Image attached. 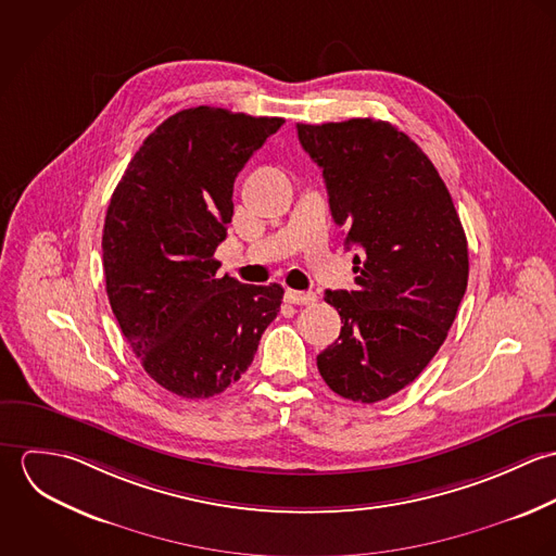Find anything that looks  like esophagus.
<instances>
[{
  "label": "esophagus",
  "mask_w": 556,
  "mask_h": 556,
  "mask_svg": "<svg viewBox=\"0 0 556 556\" xmlns=\"http://www.w3.org/2000/svg\"><path fill=\"white\" fill-rule=\"evenodd\" d=\"M285 300H287L289 304H295V306H311V304L317 302V295H315V293H302V291H291V289H287Z\"/></svg>",
  "instance_id": "34e87169"
}]
</instances>
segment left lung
Wrapping results in <instances>:
<instances>
[{
  "label": "left lung",
  "mask_w": 556,
  "mask_h": 556,
  "mask_svg": "<svg viewBox=\"0 0 556 556\" xmlns=\"http://www.w3.org/2000/svg\"><path fill=\"white\" fill-rule=\"evenodd\" d=\"M323 168L333 223L355 254L353 291H325L338 340L318 353L338 396L372 404L413 383L441 349L469 280L467 236L430 159L390 122L298 124Z\"/></svg>",
  "instance_id": "obj_1"
}]
</instances>
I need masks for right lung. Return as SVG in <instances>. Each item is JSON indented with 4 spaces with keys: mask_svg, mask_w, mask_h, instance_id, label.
<instances>
[{
    "mask_svg": "<svg viewBox=\"0 0 556 556\" xmlns=\"http://www.w3.org/2000/svg\"><path fill=\"white\" fill-rule=\"evenodd\" d=\"M285 124L216 106L184 109L143 141L102 231L111 311L146 372L181 397L233 386L276 318L280 285L218 276L243 164Z\"/></svg>",
    "mask_w": 556,
    "mask_h": 556,
    "instance_id": "right-lung-1",
    "label": "right lung"
}]
</instances>
